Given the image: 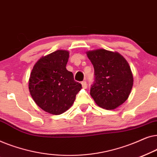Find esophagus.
<instances>
[{"mask_svg":"<svg viewBox=\"0 0 157 157\" xmlns=\"http://www.w3.org/2000/svg\"><path fill=\"white\" fill-rule=\"evenodd\" d=\"M81 85H82V86H83V88H86L87 87V83H86V81H82V82H81Z\"/></svg>","mask_w":157,"mask_h":157,"instance_id":"esophagus-1","label":"esophagus"}]
</instances>
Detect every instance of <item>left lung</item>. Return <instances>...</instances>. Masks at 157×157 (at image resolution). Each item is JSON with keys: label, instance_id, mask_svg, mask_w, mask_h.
I'll list each match as a JSON object with an SVG mask.
<instances>
[{"label": "left lung", "instance_id": "8db88e82", "mask_svg": "<svg viewBox=\"0 0 157 157\" xmlns=\"http://www.w3.org/2000/svg\"><path fill=\"white\" fill-rule=\"evenodd\" d=\"M86 54L95 75L91 97L103 109L117 108L128 98L134 83L128 62L120 53L105 49L89 51Z\"/></svg>", "mask_w": 157, "mask_h": 157}]
</instances>
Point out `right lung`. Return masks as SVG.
I'll return each mask as SVG.
<instances>
[{
    "mask_svg": "<svg viewBox=\"0 0 157 157\" xmlns=\"http://www.w3.org/2000/svg\"><path fill=\"white\" fill-rule=\"evenodd\" d=\"M68 58L69 53L65 50L42 56L30 75L29 89L32 98L40 109L51 114L67 111L82 88L74 81L72 72L66 69Z\"/></svg>",
    "mask_w": 157,
    "mask_h": 157,
    "instance_id": "obj_1",
    "label": "right lung"
}]
</instances>
